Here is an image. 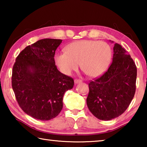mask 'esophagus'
Instances as JSON below:
<instances>
[{
	"label": "esophagus",
	"instance_id": "esophagus-1",
	"mask_svg": "<svg viewBox=\"0 0 147 147\" xmlns=\"http://www.w3.org/2000/svg\"><path fill=\"white\" fill-rule=\"evenodd\" d=\"M74 83H75V84L82 83V80H80V79H75V80H74Z\"/></svg>",
	"mask_w": 147,
	"mask_h": 147
}]
</instances>
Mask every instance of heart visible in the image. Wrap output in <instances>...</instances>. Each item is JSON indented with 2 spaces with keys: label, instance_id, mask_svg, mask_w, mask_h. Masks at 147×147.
I'll list each match as a JSON object with an SVG mask.
<instances>
[{
  "label": "heart",
  "instance_id": "heart-1",
  "mask_svg": "<svg viewBox=\"0 0 147 147\" xmlns=\"http://www.w3.org/2000/svg\"><path fill=\"white\" fill-rule=\"evenodd\" d=\"M112 57L110 45L104 41L80 40L66 47V52L56 55V63L62 73L71 75L80 64L87 75L96 77L108 67Z\"/></svg>",
  "mask_w": 147,
  "mask_h": 147
}]
</instances>
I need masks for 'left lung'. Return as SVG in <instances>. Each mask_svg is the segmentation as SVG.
Instances as JSON below:
<instances>
[{
    "label": "left lung",
    "mask_w": 147,
    "mask_h": 147,
    "mask_svg": "<svg viewBox=\"0 0 147 147\" xmlns=\"http://www.w3.org/2000/svg\"><path fill=\"white\" fill-rule=\"evenodd\" d=\"M137 68L121 45L113 47V61L103 75L89 84L87 105L96 118L109 121L123 114L136 92Z\"/></svg>",
    "instance_id": "obj_1"
}]
</instances>
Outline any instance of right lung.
Wrapping results in <instances>:
<instances>
[{
  "label": "right lung",
  "mask_w": 147,
  "mask_h": 147,
  "mask_svg": "<svg viewBox=\"0 0 147 147\" xmlns=\"http://www.w3.org/2000/svg\"><path fill=\"white\" fill-rule=\"evenodd\" d=\"M61 39H40L19 53L12 71L11 84L19 106L38 120L49 121L60 113L64 93L74 80L59 72L54 55Z\"/></svg>",
  "instance_id": "right-lung-1"
}]
</instances>
